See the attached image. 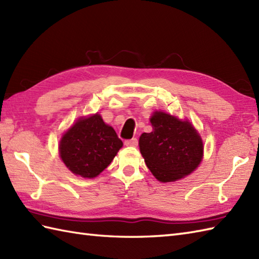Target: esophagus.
<instances>
[{
  "label": "esophagus",
  "mask_w": 259,
  "mask_h": 259,
  "mask_svg": "<svg viewBox=\"0 0 259 259\" xmlns=\"http://www.w3.org/2000/svg\"><path fill=\"white\" fill-rule=\"evenodd\" d=\"M124 145H125V146H130V147L138 146V139H137V138H133V139L125 140V141H124Z\"/></svg>",
  "instance_id": "1"
}]
</instances>
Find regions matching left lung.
Segmentation results:
<instances>
[{"mask_svg":"<svg viewBox=\"0 0 259 259\" xmlns=\"http://www.w3.org/2000/svg\"><path fill=\"white\" fill-rule=\"evenodd\" d=\"M152 131L140 136L139 147L147 167L161 183L188 176L202 159L200 136L189 121L161 111L150 118Z\"/></svg>","mask_w":259,"mask_h":259,"instance_id":"1","label":"left lung"}]
</instances>
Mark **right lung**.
I'll use <instances>...</instances> for the list:
<instances>
[{
	"mask_svg": "<svg viewBox=\"0 0 259 259\" xmlns=\"http://www.w3.org/2000/svg\"><path fill=\"white\" fill-rule=\"evenodd\" d=\"M122 145L112 126L96 113L71 126L60 141L59 151L73 174L95 178L111 163Z\"/></svg>",
	"mask_w": 259,
	"mask_h": 259,
	"instance_id": "obj_1",
	"label": "right lung"
}]
</instances>
